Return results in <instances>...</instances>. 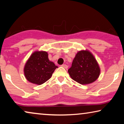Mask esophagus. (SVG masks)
<instances>
[{
    "mask_svg": "<svg viewBox=\"0 0 124 124\" xmlns=\"http://www.w3.org/2000/svg\"><path fill=\"white\" fill-rule=\"evenodd\" d=\"M62 68H65V69H67V68H68V66L67 65H66V64L62 65Z\"/></svg>",
    "mask_w": 124,
    "mask_h": 124,
    "instance_id": "obj_1",
    "label": "esophagus"
}]
</instances>
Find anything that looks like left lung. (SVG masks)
<instances>
[{
    "label": "left lung",
    "mask_w": 124,
    "mask_h": 124,
    "mask_svg": "<svg viewBox=\"0 0 124 124\" xmlns=\"http://www.w3.org/2000/svg\"><path fill=\"white\" fill-rule=\"evenodd\" d=\"M68 73L74 81L81 85H87L98 79L100 68L90 51L82 50L77 53Z\"/></svg>",
    "instance_id": "8db88e82"
}]
</instances>
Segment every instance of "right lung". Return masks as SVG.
<instances>
[{
    "label": "right lung",
    "instance_id": "1",
    "mask_svg": "<svg viewBox=\"0 0 124 124\" xmlns=\"http://www.w3.org/2000/svg\"><path fill=\"white\" fill-rule=\"evenodd\" d=\"M57 68L54 62L49 60L46 51H35L25 64L24 76L30 83L41 85L50 79Z\"/></svg>",
    "mask_w": 124,
    "mask_h": 124
}]
</instances>
